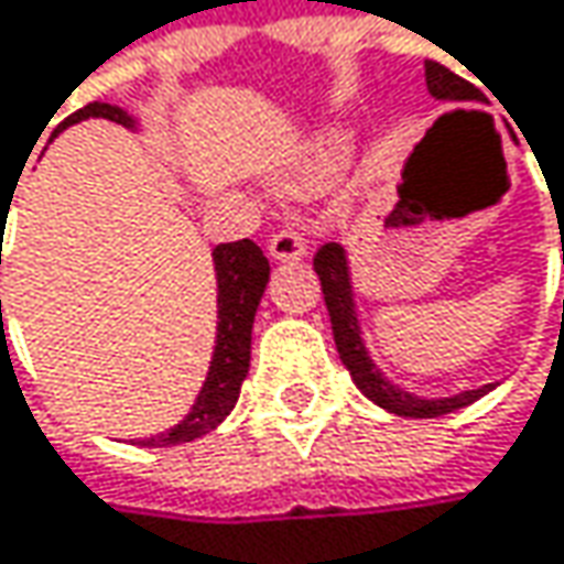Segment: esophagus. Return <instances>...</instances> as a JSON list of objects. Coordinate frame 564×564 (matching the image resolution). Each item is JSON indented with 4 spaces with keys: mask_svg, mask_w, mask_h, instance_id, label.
I'll list each match as a JSON object with an SVG mask.
<instances>
[{
    "mask_svg": "<svg viewBox=\"0 0 564 564\" xmlns=\"http://www.w3.org/2000/svg\"><path fill=\"white\" fill-rule=\"evenodd\" d=\"M268 251H271V258L274 261H296V258H303L306 254V238L300 235L296 229H278L271 235V241H268Z\"/></svg>",
    "mask_w": 564,
    "mask_h": 564,
    "instance_id": "1",
    "label": "esophagus"
}]
</instances>
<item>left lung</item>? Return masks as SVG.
<instances>
[{"label":"left lung","instance_id":"1","mask_svg":"<svg viewBox=\"0 0 564 564\" xmlns=\"http://www.w3.org/2000/svg\"><path fill=\"white\" fill-rule=\"evenodd\" d=\"M426 86L435 99H481V89L468 79H462L458 74H452L448 67L426 61ZM313 268L319 274L323 283V296H326V310H329V319H333V335L335 348H338V358L341 365L348 368L351 381L358 384V390L375 400L378 406H384L397 416H410V420H435V416H445V413H455L468 403H475L478 397H485L490 387H478V390H465L458 397H445V400H420L400 387H393L390 381L381 378V371L375 368V361L368 358L365 351V341L358 333V319H355V303H351V281H348V264H345V251L341 245L326 241L316 258H313Z\"/></svg>","mask_w":564,"mask_h":564}]
</instances>
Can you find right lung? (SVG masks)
<instances>
[{
  "mask_svg": "<svg viewBox=\"0 0 564 564\" xmlns=\"http://www.w3.org/2000/svg\"><path fill=\"white\" fill-rule=\"evenodd\" d=\"M83 119H109V122H119V126H131V119L122 109H116L109 102H89V106L77 109L74 116H67L57 126V131L74 126V122H83ZM213 261H216V281H219V335H216V355H213V365H209V378L199 390L189 416L183 423H177L171 433L144 438V445L167 448V445L193 442V438L206 435L209 430H216L229 416V410L238 400L241 381L248 375L251 323H254L261 293H264L268 278H271V264H268L264 251L251 238L219 245L213 251Z\"/></svg>",
  "mask_w": 564,
  "mask_h": 564,
  "instance_id": "1",
  "label": "right lung"
}]
</instances>
